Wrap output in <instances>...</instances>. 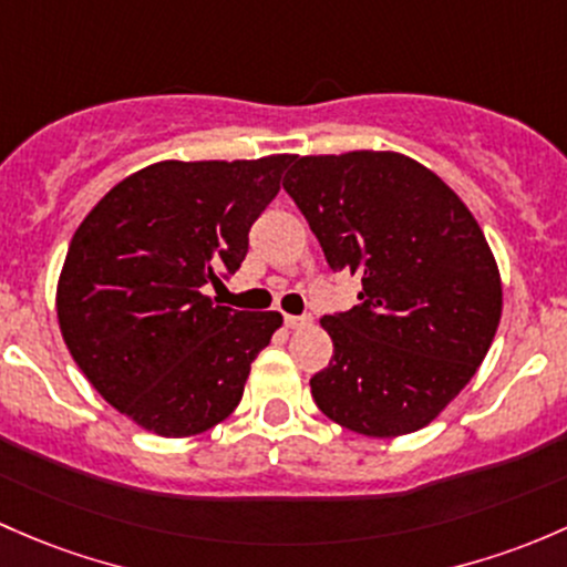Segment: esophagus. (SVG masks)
<instances>
[{"instance_id":"34e87169","label":"esophagus","mask_w":567,"mask_h":567,"mask_svg":"<svg viewBox=\"0 0 567 567\" xmlns=\"http://www.w3.org/2000/svg\"><path fill=\"white\" fill-rule=\"evenodd\" d=\"M308 322H311L308 317H289V313L284 317V324L289 327V330H300V327H306Z\"/></svg>"}]
</instances>
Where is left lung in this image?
I'll use <instances>...</instances> for the list:
<instances>
[{"label": "left lung", "mask_w": 567, "mask_h": 567, "mask_svg": "<svg viewBox=\"0 0 567 567\" xmlns=\"http://www.w3.org/2000/svg\"><path fill=\"white\" fill-rule=\"evenodd\" d=\"M358 306L322 319L332 360L311 379L327 417L390 440L423 429L475 377L502 317L492 248L466 204L401 153L295 157L284 177Z\"/></svg>", "instance_id": "1"}]
</instances>
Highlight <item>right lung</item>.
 Wrapping results in <instances>:
<instances>
[{
  "instance_id": "1",
  "label": "right lung",
  "mask_w": 567,
  "mask_h": 567,
  "mask_svg": "<svg viewBox=\"0 0 567 567\" xmlns=\"http://www.w3.org/2000/svg\"><path fill=\"white\" fill-rule=\"evenodd\" d=\"M291 161L153 163L75 229L56 284L62 338L92 388L142 429L194 436L240 404L284 317L215 306L202 289L243 265Z\"/></svg>"
}]
</instances>
